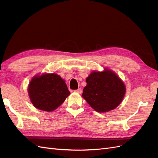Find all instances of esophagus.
Listing matches in <instances>:
<instances>
[{
	"label": "esophagus",
	"instance_id": "esophagus-1",
	"mask_svg": "<svg viewBox=\"0 0 158 158\" xmlns=\"http://www.w3.org/2000/svg\"><path fill=\"white\" fill-rule=\"evenodd\" d=\"M75 92L78 93V94H81V93H82V89H81V88H78V89L75 90Z\"/></svg>",
	"mask_w": 158,
	"mask_h": 158
}]
</instances>
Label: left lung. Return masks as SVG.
I'll list each match as a JSON object with an SVG mask.
<instances>
[{
    "label": "left lung",
    "mask_w": 158,
    "mask_h": 158,
    "mask_svg": "<svg viewBox=\"0 0 158 158\" xmlns=\"http://www.w3.org/2000/svg\"><path fill=\"white\" fill-rule=\"evenodd\" d=\"M82 97L95 111L106 113L117 107L125 96L126 86L115 73L106 68L92 71L86 78Z\"/></svg>",
    "instance_id": "obj_1"
}]
</instances>
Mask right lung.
Here are the masks:
<instances>
[{
    "instance_id": "add662e5",
    "label": "right lung",
    "mask_w": 158,
    "mask_h": 158,
    "mask_svg": "<svg viewBox=\"0 0 158 158\" xmlns=\"http://www.w3.org/2000/svg\"><path fill=\"white\" fill-rule=\"evenodd\" d=\"M27 92L33 106L47 112L58 108L70 94L64 80L55 73L33 76Z\"/></svg>"
}]
</instances>
